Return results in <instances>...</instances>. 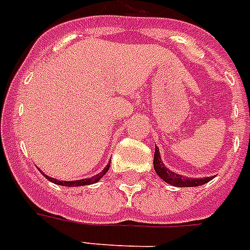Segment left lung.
I'll list each match as a JSON object with an SVG mask.
<instances>
[{"mask_svg": "<svg viewBox=\"0 0 250 250\" xmlns=\"http://www.w3.org/2000/svg\"><path fill=\"white\" fill-rule=\"evenodd\" d=\"M154 170L158 174L159 178L168 183V185L175 186V187H198V186L206 185L207 182L213 179V176H207V178H187V176L179 175L176 172L168 170L165 165H163L162 159H161V154H159L158 146H155V151H154Z\"/></svg>", "mask_w": 250, "mask_h": 250, "instance_id": "obj_1", "label": "left lung"}]
</instances>
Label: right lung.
Returning a JSON list of instances; mask_svg holds the SVG:
<instances>
[{
  "label": "right lung",
  "mask_w": 250,
  "mask_h": 250,
  "mask_svg": "<svg viewBox=\"0 0 250 250\" xmlns=\"http://www.w3.org/2000/svg\"><path fill=\"white\" fill-rule=\"evenodd\" d=\"M109 166L110 165H106V167L101 172H99V174H96V175L91 176V178H85V179H80V181H71V182H63V181H58V179H55V178H50V176L47 175H43L46 176L47 179L50 182H52V183H55V185H59V186H67V187H79V186H88V185H93V183H96V182H99L103 178V176L106 174V171L109 170ZM41 171V170H39ZM42 172V171H41Z\"/></svg>",
  "instance_id": "add662e5"
}]
</instances>
